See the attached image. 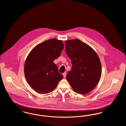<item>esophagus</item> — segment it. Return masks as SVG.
Masks as SVG:
<instances>
[{
  "label": "esophagus",
  "instance_id": "esophagus-1",
  "mask_svg": "<svg viewBox=\"0 0 126 126\" xmlns=\"http://www.w3.org/2000/svg\"><path fill=\"white\" fill-rule=\"evenodd\" d=\"M65 74H66V73H64V74H63V75H65Z\"/></svg>",
  "mask_w": 126,
  "mask_h": 126
}]
</instances>
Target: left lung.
<instances>
[{"label": "left lung", "mask_w": 126, "mask_h": 126, "mask_svg": "<svg viewBox=\"0 0 126 126\" xmlns=\"http://www.w3.org/2000/svg\"><path fill=\"white\" fill-rule=\"evenodd\" d=\"M62 41L55 39L42 42L28 55L24 65V75L28 83L41 94L51 92L63 78L53 63L64 48Z\"/></svg>", "instance_id": "obj_1"}]
</instances>
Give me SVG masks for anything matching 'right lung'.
I'll return each instance as SVG.
<instances>
[{"mask_svg": "<svg viewBox=\"0 0 126 126\" xmlns=\"http://www.w3.org/2000/svg\"><path fill=\"white\" fill-rule=\"evenodd\" d=\"M65 50L72 62V68L66 79L79 94L91 92L99 82L102 66L96 52L78 39L66 41Z\"/></svg>", "mask_w": 126, "mask_h": 126, "instance_id": "obj_1", "label": "right lung"}]
</instances>
